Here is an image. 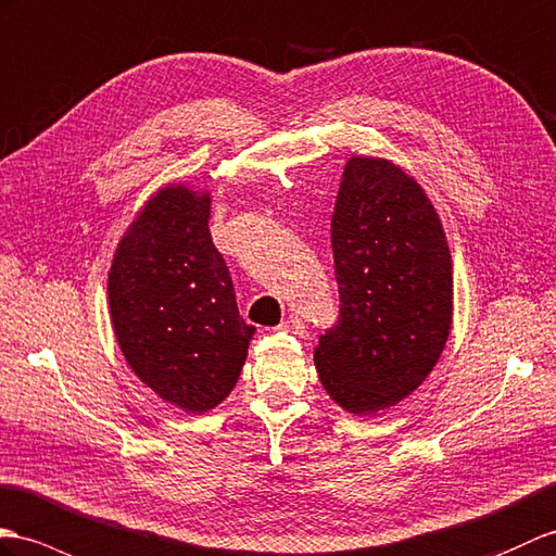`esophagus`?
<instances>
[{"label": "esophagus", "mask_w": 556, "mask_h": 556, "mask_svg": "<svg viewBox=\"0 0 556 556\" xmlns=\"http://www.w3.org/2000/svg\"><path fill=\"white\" fill-rule=\"evenodd\" d=\"M278 330H286V332H292V334H304L306 325H304V320L300 316H290V318H286V320L278 325Z\"/></svg>", "instance_id": "obj_1"}]
</instances>
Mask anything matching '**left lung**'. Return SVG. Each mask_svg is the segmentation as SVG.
I'll return each mask as SVG.
<instances>
[{
  "instance_id": "1",
  "label": "left lung",
  "mask_w": 556,
  "mask_h": 556,
  "mask_svg": "<svg viewBox=\"0 0 556 556\" xmlns=\"http://www.w3.org/2000/svg\"><path fill=\"white\" fill-rule=\"evenodd\" d=\"M340 320L316 370L344 410L368 415L425 382L451 332L453 264L422 188L387 160L351 157L332 214Z\"/></svg>"
}]
</instances>
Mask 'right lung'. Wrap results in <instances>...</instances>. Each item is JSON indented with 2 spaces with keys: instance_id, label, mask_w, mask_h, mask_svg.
<instances>
[{
  "instance_id": "obj_1",
  "label": "right lung",
  "mask_w": 556,
  "mask_h": 556,
  "mask_svg": "<svg viewBox=\"0 0 556 556\" xmlns=\"http://www.w3.org/2000/svg\"><path fill=\"white\" fill-rule=\"evenodd\" d=\"M207 219V193L162 188L119 240L108 276L122 354L141 382L186 413L228 396L254 332L238 314Z\"/></svg>"
}]
</instances>
